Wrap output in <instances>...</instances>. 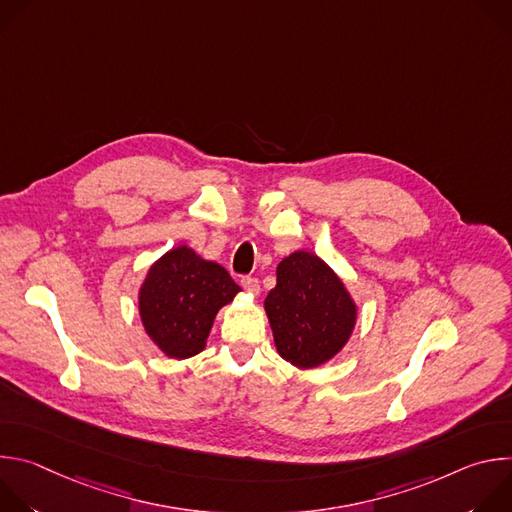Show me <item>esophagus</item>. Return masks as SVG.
Here are the masks:
<instances>
[{
  "label": "esophagus",
  "instance_id": "1",
  "mask_svg": "<svg viewBox=\"0 0 512 512\" xmlns=\"http://www.w3.org/2000/svg\"><path fill=\"white\" fill-rule=\"evenodd\" d=\"M241 285L249 291L251 296H257L259 289H261V287H259V281H257L255 277H243V279H241Z\"/></svg>",
  "mask_w": 512,
  "mask_h": 512
}]
</instances>
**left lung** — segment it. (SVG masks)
I'll list each match as a JSON object with an SVG mask.
<instances>
[{
    "label": "left lung",
    "instance_id": "1",
    "mask_svg": "<svg viewBox=\"0 0 512 512\" xmlns=\"http://www.w3.org/2000/svg\"><path fill=\"white\" fill-rule=\"evenodd\" d=\"M275 273L263 308L277 354L300 371L318 369L348 344L358 306L338 273L312 251L289 253Z\"/></svg>",
    "mask_w": 512,
    "mask_h": 512
}]
</instances>
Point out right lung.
Masks as SVG:
<instances>
[{"label": "right lung", "mask_w": 512, "mask_h": 512, "mask_svg": "<svg viewBox=\"0 0 512 512\" xmlns=\"http://www.w3.org/2000/svg\"><path fill=\"white\" fill-rule=\"evenodd\" d=\"M239 291L223 265L178 245L150 265L139 285L141 326L168 358H190L204 350L218 310Z\"/></svg>", "instance_id": "right-lung-1"}]
</instances>
